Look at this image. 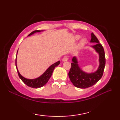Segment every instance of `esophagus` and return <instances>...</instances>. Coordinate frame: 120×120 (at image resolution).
I'll return each instance as SVG.
<instances>
[{
  "mask_svg": "<svg viewBox=\"0 0 120 120\" xmlns=\"http://www.w3.org/2000/svg\"><path fill=\"white\" fill-rule=\"evenodd\" d=\"M68 58L67 57H64L62 59V61L64 62L67 61H68Z\"/></svg>",
  "mask_w": 120,
  "mask_h": 120,
  "instance_id": "34e87169",
  "label": "esophagus"
}]
</instances>
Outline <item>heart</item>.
I'll return each instance as SVG.
<instances>
[{"instance_id": "obj_1", "label": "heart", "mask_w": 120, "mask_h": 120, "mask_svg": "<svg viewBox=\"0 0 120 120\" xmlns=\"http://www.w3.org/2000/svg\"><path fill=\"white\" fill-rule=\"evenodd\" d=\"M76 39H79V36H77V37H76ZM84 42H85V41H84V40H81V44H83V43H84Z\"/></svg>"}]
</instances>
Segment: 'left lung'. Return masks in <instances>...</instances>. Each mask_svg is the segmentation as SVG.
<instances>
[{"mask_svg":"<svg viewBox=\"0 0 120 120\" xmlns=\"http://www.w3.org/2000/svg\"><path fill=\"white\" fill-rule=\"evenodd\" d=\"M90 42L96 43L92 47L99 53V66L95 72L91 74L86 73L83 72L79 67L76 58L73 57V62L71 63V68L68 73V76L74 86L78 88H88L95 85L102 77L105 68L106 63L105 52L103 46L99 43L98 38L93 33L91 34Z\"/></svg>","mask_w":120,"mask_h":120,"instance_id":"left-lung-1","label":"left lung"}]
</instances>
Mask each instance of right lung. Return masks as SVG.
<instances>
[{
    "instance_id": "obj_1",
    "label": "right lung",
    "mask_w": 120,
    "mask_h": 120,
    "mask_svg": "<svg viewBox=\"0 0 120 120\" xmlns=\"http://www.w3.org/2000/svg\"><path fill=\"white\" fill-rule=\"evenodd\" d=\"M40 31H41L40 30H34V31L30 33L28 35H30L32 34H34L35 32H40ZM60 61H59L56 62L55 63H54V64H53L52 65L50 66L49 68H48V69L44 72V73L43 74V75L41 76L40 77H38L36 79H29L25 78L24 77H22V76L20 74L19 71L17 70V66H16V60H15V64H16L18 75H19V78H21V79L22 81V82H23L25 84H26L27 86L32 88H39L42 87L43 86H44L45 84L48 82V80L49 79L51 76L52 75L53 70L55 69V68L57 67V66H58L60 64Z\"/></svg>"
}]
</instances>
